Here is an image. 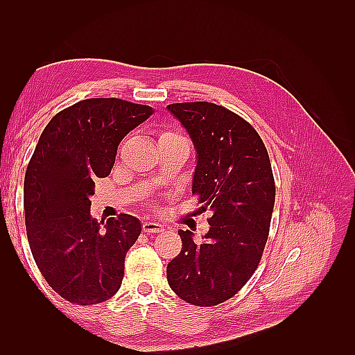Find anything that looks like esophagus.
I'll return each mask as SVG.
<instances>
[{"mask_svg":"<svg viewBox=\"0 0 355 355\" xmlns=\"http://www.w3.org/2000/svg\"><path fill=\"white\" fill-rule=\"evenodd\" d=\"M144 231L145 232H161L164 231V225L159 223V222H155V220H145L144 222Z\"/></svg>","mask_w":355,"mask_h":355,"instance_id":"1","label":"esophagus"}]
</instances>
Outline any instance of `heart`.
<instances>
[{
  "instance_id": "1",
  "label": "heart",
  "mask_w": 355,
  "mask_h": 355,
  "mask_svg": "<svg viewBox=\"0 0 355 355\" xmlns=\"http://www.w3.org/2000/svg\"><path fill=\"white\" fill-rule=\"evenodd\" d=\"M167 136H179V135L171 133V132H167V133H164V135H161V137H167ZM161 137H159V139H161Z\"/></svg>"
}]
</instances>
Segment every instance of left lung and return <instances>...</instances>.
<instances>
[{
  "mask_svg": "<svg viewBox=\"0 0 355 355\" xmlns=\"http://www.w3.org/2000/svg\"><path fill=\"white\" fill-rule=\"evenodd\" d=\"M167 110L197 153L192 194L211 211L201 243L179 230L182 250L167 265V282L188 304L218 305L249 282L262 257L275 201L270 157L254 128L223 106L189 102Z\"/></svg>",
  "mask_w": 355,
  "mask_h": 355,
  "instance_id": "left-lung-1",
  "label": "left lung"
}]
</instances>
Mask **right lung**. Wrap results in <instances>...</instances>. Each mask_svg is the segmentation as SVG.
Returning <instances> with one entry per match:
<instances>
[{
    "label": "right lung",
    "instance_id": "1",
    "mask_svg": "<svg viewBox=\"0 0 355 355\" xmlns=\"http://www.w3.org/2000/svg\"><path fill=\"white\" fill-rule=\"evenodd\" d=\"M153 114L115 98L85 99L53 116L40 136L24 185L28 241L49 286L72 304H101L121 287L141 220L123 213L98 222L90 198L124 136Z\"/></svg>",
    "mask_w": 355,
    "mask_h": 355
}]
</instances>
